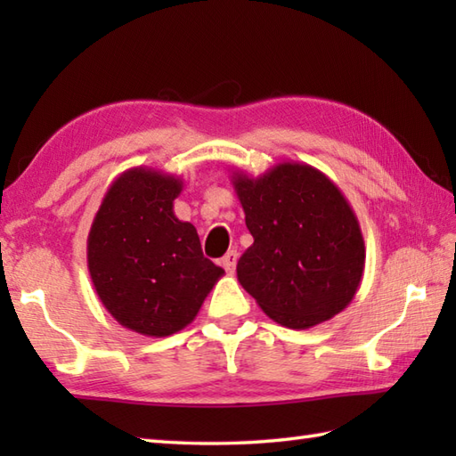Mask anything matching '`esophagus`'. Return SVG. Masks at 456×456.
Returning <instances> with one entry per match:
<instances>
[{
    "instance_id": "obj_1",
    "label": "esophagus",
    "mask_w": 456,
    "mask_h": 456,
    "mask_svg": "<svg viewBox=\"0 0 456 456\" xmlns=\"http://www.w3.org/2000/svg\"><path fill=\"white\" fill-rule=\"evenodd\" d=\"M237 260H239L237 250H229V253L221 258V266L225 268L229 274H233L235 268H237Z\"/></svg>"
}]
</instances>
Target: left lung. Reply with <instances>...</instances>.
Instances as JSON below:
<instances>
[{
	"label": "left lung",
	"mask_w": 456,
	"mask_h": 456,
	"mask_svg": "<svg viewBox=\"0 0 456 456\" xmlns=\"http://www.w3.org/2000/svg\"><path fill=\"white\" fill-rule=\"evenodd\" d=\"M255 243L237 263L240 286L289 329H309L353 302L364 273V239L346 198L304 162L276 164L258 178L233 172Z\"/></svg>",
	"instance_id": "8db88e82"
}]
</instances>
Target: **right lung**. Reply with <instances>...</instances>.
<instances>
[{
  "label": "right lung",
  "instance_id": "add662e5",
  "mask_svg": "<svg viewBox=\"0 0 456 456\" xmlns=\"http://www.w3.org/2000/svg\"><path fill=\"white\" fill-rule=\"evenodd\" d=\"M183 182L154 168L113 180L88 235V270L103 307L123 327L168 337L196 319L225 274L203 256L196 227L174 216Z\"/></svg>",
  "mask_w": 456,
  "mask_h": 456
}]
</instances>
